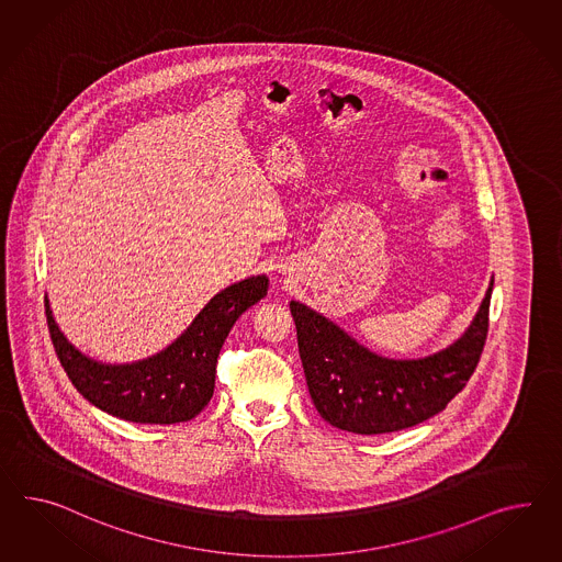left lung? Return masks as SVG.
Returning a JSON list of instances; mask_svg holds the SVG:
<instances>
[{"instance_id": "1", "label": "left lung", "mask_w": 562, "mask_h": 562, "mask_svg": "<svg viewBox=\"0 0 562 562\" xmlns=\"http://www.w3.org/2000/svg\"><path fill=\"white\" fill-rule=\"evenodd\" d=\"M486 290L469 331L422 360H389L356 344L331 321L290 303L308 395L325 422L351 434L407 429L446 409L472 376L488 331Z\"/></svg>"}]
</instances>
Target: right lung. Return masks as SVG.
<instances>
[{
    "label": "right lung",
    "mask_w": 562,
    "mask_h": 562,
    "mask_svg": "<svg viewBox=\"0 0 562 562\" xmlns=\"http://www.w3.org/2000/svg\"><path fill=\"white\" fill-rule=\"evenodd\" d=\"M268 292L256 276L218 292L166 351L137 364L91 362L67 344L45 308L48 335L65 374L98 409L135 424H180L196 417L214 393L216 358L231 327Z\"/></svg>",
    "instance_id": "obj_1"
}]
</instances>
